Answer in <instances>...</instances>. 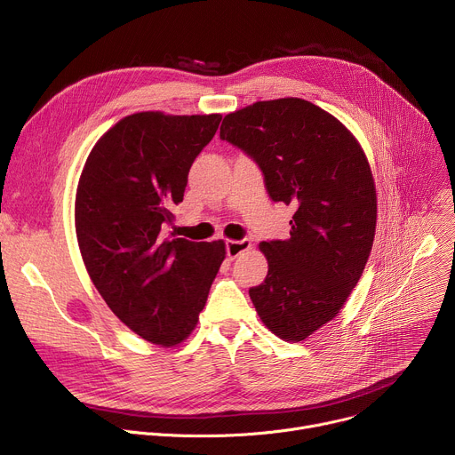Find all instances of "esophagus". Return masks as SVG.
<instances>
[{
	"instance_id": "esophagus-1",
	"label": "esophagus",
	"mask_w": 455,
	"mask_h": 455,
	"mask_svg": "<svg viewBox=\"0 0 455 455\" xmlns=\"http://www.w3.org/2000/svg\"><path fill=\"white\" fill-rule=\"evenodd\" d=\"M252 249V241L251 239H228L227 241V256L230 259L239 258L241 254L249 252Z\"/></svg>"
}]
</instances>
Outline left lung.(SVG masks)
<instances>
[{"mask_svg": "<svg viewBox=\"0 0 455 455\" xmlns=\"http://www.w3.org/2000/svg\"><path fill=\"white\" fill-rule=\"evenodd\" d=\"M220 136L256 159L274 201L296 206L291 237L259 243L268 274L249 294L272 334L305 341L339 314L374 244L366 154L338 117L301 98L230 112Z\"/></svg>", "mask_w": 455, "mask_h": 455, "instance_id": "obj_1", "label": "left lung"}]
</instances>
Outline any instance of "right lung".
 Segmentation results:
<instances>
[{
  "mask_svg": "<svg viewBox=\"0 0 455 455\" xmlns=\"http://www.w3.org/2000/svg\"><path fill=\"white\" fill-rule=\"evenodd\" d=\"M220 121L159 110L123 117L92 147L76 188V235L94 286L121 323L164 348L194 332L227 254L223 239L164 232Z\"/></svg>",
  "mask_w": 455,
  "mask_h": 455,
  "instance_id": "add662e5",
  "label": "right lung"
}]
</instances>
